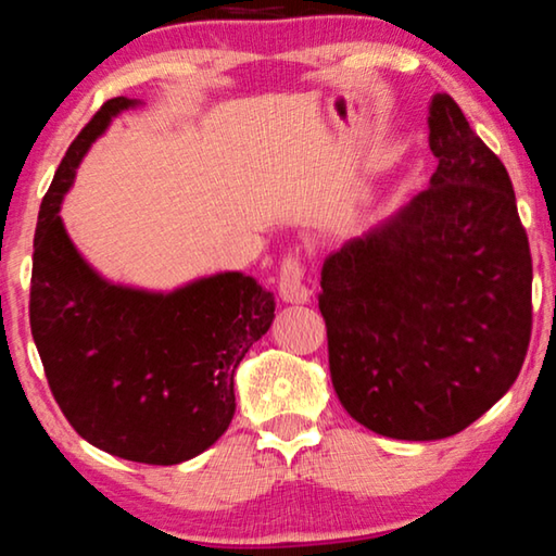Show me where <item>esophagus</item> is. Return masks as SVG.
I'll use <instances>...</instances> for the list:
<instances>
[{"mask_svg": "<svg viewBox=\"0 0 556 556\" xmlns=\"http://www.w3.org/2000/svg\"><path fill=\"white\" fill-rule=\"evenodd\" d=\"M278 293L286 303H308L311 301V288L306 286V270L299 257H288L280 268L278 280Z\"/></svg>", "mask_w": 556, "mask_h": 556, "instance_id": "34e87169", "label": "esophagus"}]
</instances>
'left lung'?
<instances>
[{
  "mask_svg": "<svg viewBox=\"0 0 556 556\" xmlns=\"http://www.w3.org/2000/svg\"><path fill=\"white\" fill-rule=\"evenodd\" d=\"M430 187L324 261L337 397L394 440L466 430L519 377L531 255L501 159L447 93L430 101Z\"/></svg>",
  "mask_w": 556,
  "mask_h": 556,
  "instance_id": "1",
  "label": "left lung"
}]
</instances>
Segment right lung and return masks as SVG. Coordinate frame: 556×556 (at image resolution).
<instances>
[{
	"label": "right lung",
	"mask_w": 556,
	"mask_h": 556,
	"mask_svg": "<svg viewBox=\"0 0 556 556\" xmlns=\"http://www.w3.org/2000/svg\"><path fill=\"white\" fill-rule=\"evenodd\" d=\"M141 101L111 98L71 143L35 230L29 326L75 432L124 460L174 466L215 445L235 415V369L270 329L276 299L253 276L215 273L174 291L103 278L60 207L83 156Z\"/></svg>",
	"instance_id": "add662e5"
}]
</instances>
